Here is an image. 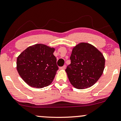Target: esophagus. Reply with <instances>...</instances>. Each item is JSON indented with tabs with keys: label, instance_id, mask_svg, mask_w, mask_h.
<instances>
[{
	"label": "esophagus",
	"instance_id": "esophagus-1",
	"mask_svg": "<svg viewBox=\"0 0 121 121\" xmlns=\"http://www.w3.org/2000/svg\"><path fill=\"white\" fill-rule=\"evenodd\" d=\"M65 67H66V65H63V67H60V69H64L65 68Z\"/></svg>",
	"mask_w": 121,
	"mask_h": 121
}]
</instances>
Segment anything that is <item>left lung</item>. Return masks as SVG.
<instances>
[{"label": "left lung", "instance_id": "1", "mask_svg": "<svg viewBox=\"0 0 121 121\" xmlns=\"http://www.w3.org/2000/svg\"><path fill=\"white\" fill-rule=\"evenodd\" d=\"M70 64L65 72L69 81L77 89L91 87L99 79L104 69L103 54L93 45L81 43L72 50Z\"/></svg>", "mask_w": 121, "mask_h": 121}]
</instances>
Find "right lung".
<instances>
[{
    "instance_id": "obj_1",
    "label": "right lung",
    "mask_w": 121,
    "mask_h": 121,
    "mask_svg": "<svg viewBox=\"0 0 121 121\" xmlns=\"http://www.w3.org/2000/svg\"><path fill=\"white\" fill-rule=\"evenodd\" d=\"M54 48L42 44L28 47L17 58V69L23 81L37 88L50 85L58 67Z\"/></svg>"
}]
</instances>
